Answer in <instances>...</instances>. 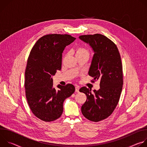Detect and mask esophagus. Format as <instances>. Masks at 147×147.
<instances>
[{
	"label": "esophagus",
	"instance_id": "34e87169",
	"mask_svg": "<svg viewBox=\"0 0 147 147\" xmlns=\"http://www.w3.org/2000/svg\"><path fill=\"white\" fill-rule=\"evenodd\" d=\"M75 91L76 92H79V90H80V87L78 86H76V88H75Z\"/></svg>",
	"mask_w": 147,
	"mask_h": 147
}]
</instances>
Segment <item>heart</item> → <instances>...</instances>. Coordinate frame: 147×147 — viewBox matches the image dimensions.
<instances>
[{
  "mask_svg": "<svg viewBox=\"0 0 147 147\" xmlns=\"http://www.w3.org/2000/svg\"><path fill=\"white\" fill-rule=\"evenodd\" d=\"M84 54H88V51L84 47H78L76 49V55H84Z\"/></svg>",
  "mask_w": 147,
  "mask_h": 147,
  "instance_id": "1",
  "label": "heart"
}]
</instances>
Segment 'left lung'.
<instances>
[{
	"mask_svg": "<svg viewBox=\"0 0 147 147\" xmlns=\"http://www.w3.org/2000/svg\"><path fill=\"white\" fill-rule=\"evenodd\" d=\"M79 38L94 51L88 74L100 81L99 90H94V93L86 87L80 89L87 96L81 112L89 120L98 122L108 117L119 102L123 84L121 57L115 44L102 34L81 35Z\"/></svg>",
	"mask_w": 147,
	"mask_h": 147,
	"instance_id": "left-lung-1",
	"label": "left lung"
}]
</instances>
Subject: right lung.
<instances>
[{"label":"right lung","mask_w":147,"mask_h":147,"mask_svg":"<svg viewBox=\"0 0 147 147\" xmlns=\"http://www.w3.org/2000/svg\"><path fill=\"white\" fill-rule=\"evenodd\" d=\"M76 39L68 34H48L40 38L29 55L24 86L28 105L33 114L44 121L59 118L63 102L75 91L71 84L53 87L52 76L61 67L62 53Z\"/></svg>","instance_id":"add662e5"}]
</instances>
